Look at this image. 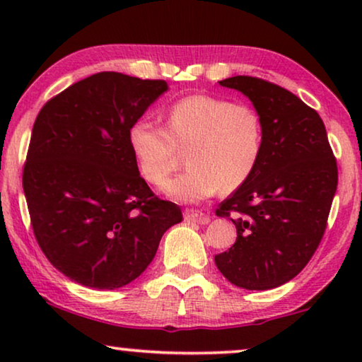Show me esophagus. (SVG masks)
Segmentation results:
<instances>
[{
    "mask_svg": "<svg viewBox=\"0 0 362 362\" xmlns=\"http://www.w3.org/2000/svg\"><path fill=\"white\" fill-rule=\"evenodd\" d=\"M185 221H189V222H201V224H207L209 222V217H207L204 212L201 211H191V209H186L185 211Z\"/></svg>",
    "mask_w": 362,
    "mask_h": 362,
    "instance_id": "1",
    "label": "esophagus"
}]
</instances>
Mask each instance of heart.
<instances>
[{"label":"heart","mask_w":362,"mask_h":362,"mask_svg":"<svg viewBox=\"0 0 362 362\" xmlns=\"http://www.w3.org/2000/svg\"><path fill=\"white\" fill-rule=\"evenodd\" d=\"M128 145L141 176L161 185L187 155L185 175L166 182L163 191L181 202H201L222 189L244 185L259 165L264 148L260 115L244 103L211 95H191L168 110V130L138 120L128 130Z\"/></svg>","instance_id":"obj_1"}]
</instances>
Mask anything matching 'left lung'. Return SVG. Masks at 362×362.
I'll list each match as a JSON object with an SVG mask.
<instances>
[{"instance_id": "obj_1", "label": "left lung", "mask_w": 362, "mask_h": 362, "mask_svg": "<svg viewBox=\"0 0 362 362\" xmlns=\"http://www.w3.org/2000/svg\"><path fill=\"white\" fill-rule=\"evenodd\" d=\"M244 93L260 115L264 148L252 176L221 202L237 239L214 257L230 284L270 290L295 279L318 249L338 186L325 123L293 93L257 77L219 82Z\"/></svg>"}]
</instances>
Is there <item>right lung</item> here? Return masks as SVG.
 <instances>
[{"label": "right lung", "mask_w": 362, "mask_h": 362, "mask_svg": "<svg viewBox=\"0 0 362 362\" xmlns=\"http://www.w3.org/2000/svg\"><path fill=\"white\" fill-rule=\"evenodd\" d=\"M168 90L165 81L100 72L72 83L34 122L23 189L34 235L56 269L115 290L151 264L180 206L153 194L128 130Z\"/></svg>", "instance_id": "obj_1"}]
</instances>
